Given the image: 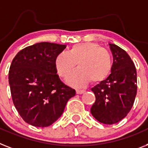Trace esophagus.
Segmentation results:
<instances>
[{"label":"esophagus","instance_id":"34e87169","mask_svg":"<svg viewBox=\"0 0 148 148\" xmlns=\"http://www.w3.org/2000/svg\"><path fill=\"white\" fill-rule=\"evenodd\" d=\"M85 91V90H76V94H78V95H82V94L84 93Z\"/></svg>","mask_w":148,"mask_h":148}]
</instances>
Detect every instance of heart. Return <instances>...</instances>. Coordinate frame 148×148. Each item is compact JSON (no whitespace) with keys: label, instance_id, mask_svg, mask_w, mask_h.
Segmentation results:
<instances>
[{"label":"heart","instance_id":"obj_1","mask_svg":"<svg viewBox=\"0 0 148 148\" xmlns=\"http://www.w3.org/2000/svg\"><path fill=\"white\" fill-rule=\"evenodd\" d=\"M76 63L79 69L68 77L67 82L77 88L85 86L90 81L103 82L110 74L113 67L109 51L92 42L73 45L68 52H61L55 59L56 69L62 78L68 76Z\"/></svg>","mask_w":148,"mask_h":148}]
</instances>
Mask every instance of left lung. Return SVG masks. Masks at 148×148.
<instances>
[{
  "label": "left lung",
  "instance_id": "1",
  "mask_svg": "<svg viewBox=\"0 0 148 148\" xmlns=\"http://www.w3.org/2000/svg\"><path fill=\"white\" fill-rule=\"evenodd\" d=\"M113 57L110 75L91 88L96 100L91 113L100 123L111 125L125 118L137 94V73L133 61L123 49L109 44Z\"/></svg>",
  "mask_w": 148,
  "mask_h": 148
}]
</instances>
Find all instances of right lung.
Masks as SVG:
<instances>
[{
  "instance_id": "obj_1",
  "label": "right lung",
  "mask_w": 148,
  "mask_h": 148,
  "mask_svg": "<svg viewBox=\"0 0 148 148\" xmlns=\"http://www.w3.org/2000/svg\"><path fill=\"white\" fill-rule=\"evenodd\" d=\"M66 45L41 42L26 47L13 58L9 84L13 104L33 126L52 125L63 114L75 91L60 79L55 59Z\"/></svg>"
}]
</instances>
